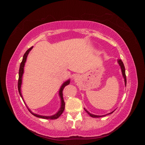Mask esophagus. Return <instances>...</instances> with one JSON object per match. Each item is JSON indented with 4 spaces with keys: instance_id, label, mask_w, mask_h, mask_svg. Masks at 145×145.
<instances>
[{
    "instance_id": "1",
    "label": "esophagus",
    "mask_w": 145,
    "mask_h": 145,
    "mask_svg": "<svg viewBox=\"0 0 145 145\" xmlns=\"http://www.w3.org/2000/svg\"><path fill=\"white\" fill-rule=\"evenodd\" d=\"M77 78H78V76H77V75H74V79L75 80H77Z\"/></svg>"
}]
</instances>
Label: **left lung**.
Masks as SVG:
<instances>
[{"label":"left lung","instance_id":"8db88e82","mask_svg":"<svg viewBox=\"0 0 145 145\" xmlns=\"http://www.w3.org/2000/svg\"><path fill=\"white\" fill-rule=\"evenodd\" d=\"M118 64H119V65L120 66V68H121V72H122V75H123V78H124V80H125V86H126V74H125V66H124V64H123V62L122 61L120 60V59H118ZM85 109V111L88 114L91 116V117H94V118H99V117H103V116H106V115H103V116H97V115H94V114H91V113H89L88 111L86 109H85V108H84ZM114 111H112V112H110V113H109V114H112ZM107 115V114H106Z\"/></svg>","mask_w":145,"mask_h":145}]
</instances>
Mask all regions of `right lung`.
<instances>
[{
	"instance_id": "right-lung-1",
	"label": "right lung",
	"mask_w": 145,
	"mask_h": 145,
	"mask_svg": "<svg viewBox=\"0 0 145 145\" xmlns=\"http://www.w3.org/2000/svg\"><path fill=\"white\" fill-rule=\"evenodd\" d=\"M33 46H31L30 48H29V49L25 52V53L24 54V57H23V59H22V62L20 63V68H19V80H18V91H19V93L20 94V95L21 96L22 99L23 101H24V99H23V97L22 95V94H21V85H22V76H23V74H24V67H25V63L26 62V60H27V56L29 54V51L33 49ZM70 83V80H68L67 81L65 82L61 86L60 88V90H59V96L60 97V100H61V106L59 109V111L57 112L56 114H55L54 115H52V116H40V115H38V114H34L30 110V109L27 107V108L28 109V110L29 111V112L32 114L34 116H36L37 117H39V118H44V119H50V120H53V119H57V118H59L61 114L63 113L64 109H65V103L64 102V100H63V90L64 89V88L67 86ZM26 105V104H25Z\"/></svg>"
}]
</instances>
